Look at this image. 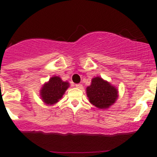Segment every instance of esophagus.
I'll list each match as a JSON object with an SVG mask.
<instances>
[{"label": "esophagus", "instance_id": "esophagus-1", "mask_svg": "<svg viewBox=\"0 0 157 157\" xmlns=\"http://www.w3.org/2000/svg\"><path fill=\"white\" fill-rule=\"evenodd\" d=\"M75 86L77 87V88H78V89L82 88V84H76Z\"/></svg>", "mask_w": 157, "mask_h": 157}]
</instances>
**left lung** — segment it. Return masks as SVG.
Listing matches in <instances>:
<instances>
[{"label":"left lung","mask_w":157,"mask_h":157,"mask_svg":"<svg viewBox=\"0 0 157 157\" xmlns=\"http://www.w3.org/2000/svg\"><path fill=\"white\" fill-rule=\"evenodd\" d=\"M89 101L99 109H109L119 98V91L115 86L101 77H95L91 80L90 86L86 87Z\"/></svg>","instance_id":"left-lung-1"}]
</instances>
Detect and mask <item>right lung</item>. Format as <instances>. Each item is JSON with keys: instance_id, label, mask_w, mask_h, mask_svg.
Returning a JSON list of instances; mask_svg holds the SVG:
<instances>
[{"instance_id": "add662e5", "label": "right lung", "mask_w": 157, "mask_h": 157, "mask_svg": "<svg viewBox=\"0 0 157 157\" xmlns=\"http://www.w3.org/2000/svg\"><path fill=\"white\" fill-rule=\"evenodd\" d=\"M69 86L68 82L63 81L60 77L54 75L42 85L39 92L40 98L45 105H55L63 98Z\"/></svg>"}]
</instances>
